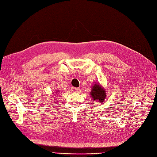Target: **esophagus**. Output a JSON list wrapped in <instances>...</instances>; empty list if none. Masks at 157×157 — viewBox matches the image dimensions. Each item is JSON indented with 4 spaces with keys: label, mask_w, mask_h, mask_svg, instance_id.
I'll return each instance as SVG.
<instances>
[{
    "label": "esophagus",
    "mask_w": 157,
    "mask_h": 157,
    "mask_svg": "<svg viewBox=\"0 0 157 157\" xmlns=\"http://www.w3.org/2000/svg\"><path fill=\"white\" fill-rule=\"evenodd\" d=\"M72 91L74 92H77L79 91V88L78 87H72Z\"/></svg>",
    "instance_id": "34e87169"
}]
</instances>
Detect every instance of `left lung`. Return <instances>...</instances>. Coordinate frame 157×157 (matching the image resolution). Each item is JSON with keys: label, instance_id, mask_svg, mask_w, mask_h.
Wrapping results in <instances>:
<instances>
[{"label": "left lung", "instance_id": "obj_1", "mask_svg": "<svg viewBox=\"0 0 157 157\" xmlns=\"http://www.w3.org/2000/svg\"><path fill=\"white\" fill-rule=\"evenodd\" d=\"M91 96L93 98V100H98L101 103L105 100V91H104L99 84H94L91 91Z\"/></svg>", "mask_w": 157, "mask_h": 157}]
</instances>
